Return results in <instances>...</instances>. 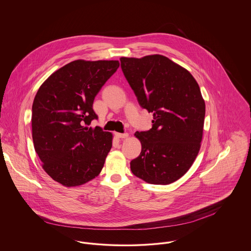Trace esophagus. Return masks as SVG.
Returning <instances> with one entry per match:
<instances>
[{"mask_svg": "<svg viewBox=\"0 0 251 251\" xmlns=\"http://www.w3.org/2000/svg\"><path fill=\"white\" fill-rule=\"evenodd\" d=\"M116 134V136L118 137V138H127L128 136H129V133H120V132H116L115 133Z\"/></svg>", "mask_w": 251, "mask_h": 251, "instance_id": "34e87169", "label": "esophagus"}]
</instances>
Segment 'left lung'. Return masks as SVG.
Here are the masks:
<instances>
[{"label": "left lung", "mask_w": 251, "mask_h": 251, "mask_svg": "<svg viewBox=\"0 0 251 251\" xmlns=\"http://www.w3.org/2000/svg\"><path fill=\"white\" fill-rule=\"evenodd\" d=\"M121 69L141 107L153 113L152 128L136 131L141 152L132 174L151 184H169L191 167L201 150L205 101L186 69L161 54L120 57Z\"/></svg>", "instance_id": "8db88e82"}]
</instances>
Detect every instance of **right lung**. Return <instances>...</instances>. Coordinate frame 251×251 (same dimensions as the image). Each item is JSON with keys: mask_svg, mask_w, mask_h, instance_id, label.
Returning <instances> with one entry per match:
<instances>
[{"mask_svg": "<svg viewBox=\"0 0 251 251\" xmlns=\"http://www.w3.org/2000/svg\"><path fill=\"white\" fill-rule=\"evenodd\" d=\"M120 67L118 60H75L50 75L32 107V136L42 168L66 187L96 178L112 148L113 134L88 127L98 119L96 95Z\"/></svg>", "mask_w": 251, "mask_h": 251, "instance_id": "right-lung-1", "label": "right lung"}]
</instances>
